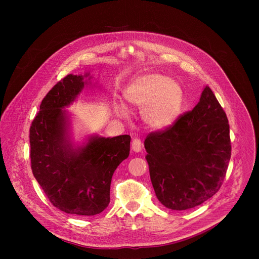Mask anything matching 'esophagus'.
Returning a JSON list of instances; mask_svg holds the SVG:
<instances>
[{
	"mask_svg": "<svg viewBox=\"0 0 259 259\" xmlns=\"http://www.w3.org/2000/svg\"><path fill=\"white\" fill-rule=\"evenodd\" d=\"M132 149L136 152H140L143 149V144L142 141L139 139H135L132 143Z\"/></svg>",
	"mask_w": 259,
	"mask_h": 259,
	"instance_id": "34e87169",
	"label": "esophagus"
}]
</instances>
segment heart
I'll use <instances>...</instances> for the list:
<instances>
[{
  "label": "heart",
  "instance_id": "1",
  "mask_svg": "<svg viewBox=\"0 0 259 259\" xmlns=\"http://www.w3.org/2000/svg\"><path fill=\"white\" fill-rule=\"evenodd\" d=\"M123 97L131 107L143 109V119L153 130L170 126L180 116L184 106L181 84L158 73H148L133 80ZM113 111L123 119L130 116L128 110L122 104H114Z\"/></svg>",
  "mask_w": 259,
  "mask_h": 259
}]
</instances>
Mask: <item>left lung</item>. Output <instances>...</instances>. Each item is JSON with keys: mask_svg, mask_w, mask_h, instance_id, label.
Returning a JSON list of instances; mask_svg holds the SVG:
<instances>
[{"mask_svg": "<svg viewBox=\"0 0 259 259\" xmlns=\"http://www.w3.org/2000/svg\"><path fill=\"white\" fill-rule=\"evenodd\" d=\"M157 199L172 210L197 206L221 188L231 155L228 119L205 87L193 110L145 141Z\"/></svg>", "mask_w": 259, "mask_h": 259, "instance_id": "1", "label": "left lung"}]
</instances>
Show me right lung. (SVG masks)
Wrapping results in <instances>:
<instances>
[{"mask_svg": "<svg viewBox=\"0 0 259 259\" xmlns=\"http://www.w3.org/2000/svg\"><path fill=\"white\" fill-rule=\"evenodd\" d=\"M84 75L68 74L47 94L30 128L34 177L51 203L76 215H95L110 203L111 178L130 154L131 137L92 136L74 147L70 139L69 112L89 84ZM91 83V82H90Z\"/></svg>", "mask_w": 259, "mask_h": 259, "instance_id": "obj_1", "label": "right lung"}]
</instances>
